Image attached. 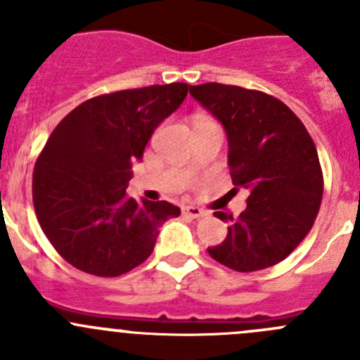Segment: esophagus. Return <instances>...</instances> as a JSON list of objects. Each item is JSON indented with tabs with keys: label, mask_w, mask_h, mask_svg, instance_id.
<instances>
[{
	"label": "esophagus",
	"mask_w": 360,
	"mask_h": 360,
	"mask_svg": "<svg viewBox=\"0 0 360 360\" xmlns=\"http://www.w3.org/2000/svg\"><path fill=\"white\" fill-rule=\"evenodd\" d=\"M183 213L186 214V217H190V218H202V217H206V211L200 210V207H197V206H184L183 207Z\"/></svg>",
	"instance_id": "34e87169"
}]
</instances>
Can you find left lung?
<instances>
[{"mask_svg": "<svg viewBox=\"0 0 360 360\" xmlns=\"http://www.w3.org/2000/svg\"><path fill=\"white\" fill-rule=\"evenodd\" d=\"M191 97L224 126L234 186L250 191L247 207L229 224L210 256L236 271H256L288 257L307 236L320 211L323 176L307 129L282 101L221 83L190 86Z\"/></svg>", "mask_w": 360, "mask_h": 360, "instance_id": "obj_1", "label": "left lung"}]
</instances>
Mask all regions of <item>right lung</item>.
Wrapping results in <instances>:
<instances>
[{"instance_id":"obj_1","label":"right lung","mask_w":360,"mask_h":360,"mask_svg":"<svg viewBox=\"0 0 360 360\" xmlns=\"http://www.w3.org/2000/svg\"><path fill=\"white\" fill-rule=\"evenodd\" d=\"M190 85L170 83L97 96L51 133L33 170V206L60 256L97 277H117L153 254L160 226L179 217L167 200L126 195L131 167Z\"/></svg>"}]
</instances>
